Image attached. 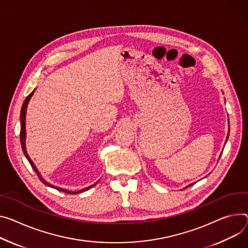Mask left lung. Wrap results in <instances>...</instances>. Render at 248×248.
Returning <instances> with one entry per match:
<instances>
[{
	"mask_svg": "<svg viewBox=\"0 0 248 248\" xmlns=\"http://www.w3.org/2000/svg\"><path fill=\"white\" fill-rule=\"evenodd\" d=\"M229 124H230V121H229ZM229 136H230V124H229V133H228V137H227V140H228V139H229ZM192 184H194V183H192ZM192 184H190V185H188L186 188H188L189 186H192Z\"/></svg>",
	"mask_w": 248,
	"mask_h": 248,
	"instance_id": "left-lung-1",
	"label": "left lung"
}]
</instances>
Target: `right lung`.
Masks as SVG:
<instances>
[{
  "mask_svg": "<svg viewBox=\"0 0 248 248\" xmlns=\"http://www.w3.org/2000/svg\"><path fill=\"white\" fill-rule=\"evenodd\" d=\"M34 91H35V89H34L33 91H32V92H31V93L27 97V99L25 100L24 104H22V107H21V109H20V117H19V120H20V144H21L22 151H24V154H25V156L27 157V159L29 160L30 164L31 165L32 169L35 171V173L37 174V176H38L39 180H40V181H41L44 185H46V186H48V187H50V188L56 189V190L61 191V192H65V193H67V194H72V195H73V194H79V193H83V192H85V191H87V190H89V189L93 188V187H94L98 182H96L95 184H93V185H91V186H89V187H87V188H84V189H82V190H80V191H69V190H66V189H62V188H60V187L53 186V185H51L50 183L46 182V180H44V179L42 178V176H41V175H40V173L38 172V170H37L36 166L34 165V163H33V162H32V160L31 159V157L29 156V154H28V152H27V147H26V139H27V131H26V115H27L28 105H29V103H30V101H31V97L33 96Z\"/></svg>",
  "mask_w": 248,
  "mask_h": 248,
  "instance_id": "right-lung-1",
  "label": "right lung"
}]
</instances>
